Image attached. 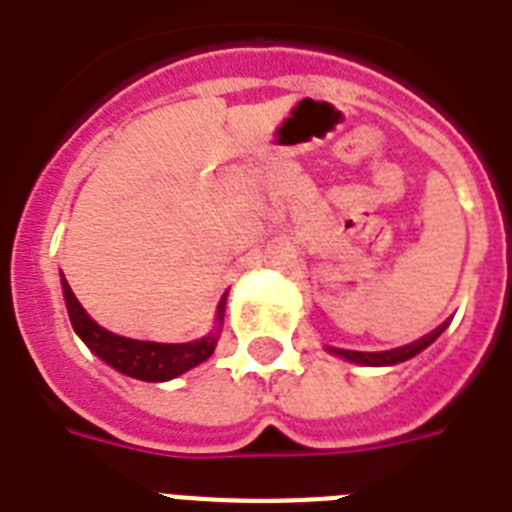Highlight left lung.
<instances>
[{
    "instance_id": "8db88e82",
    "label": "left lung",
    "mask_w": 512,
    "mask_h": 512,
    "mask_svg": "<svg viewBox=\"0 0 512 512\" xmlns=\"http://www.w3.org/2000/svg\"><path fill=\"white\" fill-rule=\"evenodd\" d=\"M447 324H442V327L437 329V332H432V335H426L424 340L413 342V345H405V348H398V350H387V353H356V350H335L332 348V353H337V356L348 358V361L353 363H361V366H392V363H403L408 361V358L418 356L421 350L429 348L434 340H437L442 332H445Z\"/></svg>"
}]
</instances>
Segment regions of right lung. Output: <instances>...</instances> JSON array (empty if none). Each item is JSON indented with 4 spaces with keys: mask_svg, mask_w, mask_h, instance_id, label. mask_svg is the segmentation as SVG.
Returning <instances> with one entry per match:
<instances>
[{
    "mask_svg": "<svg viewBox=\"0 0 512 512\" xmlns=\"http://www.w3.org/2000/svg\"><path fill=\"white\" fill-rule=\"evenodd\" d=\"M62 290H65L67 314H70V322H73V329L78 332L80 340L86 342L101 361L109 363L112 369H117L125 377L143 379V382H167V379L180 377L183 371L193 369L198 363H204L214 353L217 335L185 342V345H162V342H143L114 335V332L99 327L86 314V308L80 306L67 280H62ZM222 311H225V306L219 303V319H222Z\"/></svg>",
    "mask_w": 512,
    "mask_h": 512,
    "instance_id": "1",
    "label": "right lung"
}]
</instances>
